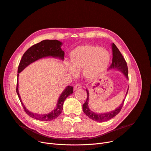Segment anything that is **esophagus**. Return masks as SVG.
I'll use <instances>...</instances> for the list:
<instances>
[{"mask_svg": "<svg viewBox=\"0 0 151 151\" xmlns=\"http://www.w3.org/2000/svg\"><path fill=\"white\" fill-rule=\"evenodd\" d=\"M81 84H76L75 86H74V90H76V89H80V88H81Z\"/></svg>", "mask_w": 151, "mask_h": 151, "instance_id": "obj_1", "label": "esophagus"}]
</instances>
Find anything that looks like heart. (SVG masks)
<instances>
[{
    "mask_svg": "<svg viewBox=\"0 0 151 151\" xmlns=\"http://www.w3.org/2000/svg\"><path fill=\"white\" fill-rule=\"evenodd\" d=\"M70 58V63L65 62V67L69 74L76 76L78 71L83 69V75L88 81H94L101 77L111 60V55L107 50L89 45L76 47L71 51Z\"/></svg>",
    "mask_w": 151,
    "mask_h": 151,
    "instance_id": "1",
    "label": "heart"
}]
</instances>
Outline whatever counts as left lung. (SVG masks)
I'll return each mask as SVG.
<instances>
[{"instance_id":"8db88e82","label":"left lung","mask_w":151,"mask_h":151,"mask_svg":"<svg viewBox=\"0 0 151 151\" xmlns=\"http://www.w3.org/2000/svg\"><path fill=\"white\" fill-rule=\"evenodd\" d=\"M112 53H113V58H112V63L109 68V70H117L120 71L122 74L124 75L127 80H129V76H128V67L127 65V62L125 58L122 56V53L118 49L116 45L112 43L111 44ZM129 88L127 89V93L125 94V98L123 99L122 103L118 107L114 109L113 111L106 112V113H95L91 110L89 108V91L86 89L87 91V99L85 103L83 105V109L84 113L88 116L91 120L96 122H105L111 119L113 117H115L116 115H118L120 110L122 109L123 103H124L125 97L128 93Z\"/></svg>"}]
</instances>
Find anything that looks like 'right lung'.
Returning a JSON list of instances; mask_svg holds the SVG:
<instances>
[{"label": "right lung", "mask_w": 151, "mask_h": 151, "mask_svg": "<svg viewBox=\"0 0 151 151\" xmlns=\"http://www.w3.org/2000/svg\"><path fill=\"white\" fill-rule=\"evenodd\" d=\"M62 44L63 43L57 40H45L42 41V42L38 43L34 45L33 46L30 47L24 53L20 61L19 67H18L16 92L25 112L29 116L35 118L36 120H38L40 121H51L55 119V118H57L62 113L63 109V104L65 100L68 96L73 93V87L68 86L63 91V92L58 98L55 108L53 111L47 114H41L40 115V114L29 111L25 107L23 103H22L20 94L19 93V89H18V88H19V86H18V77H19V74L26 67L29 65L31 63L40 60V59L47 57H53L58 58L61 60H63L65 53L61 48Z\"/></svg>", "instance_id": "right-lung-1"}]
</instances>
